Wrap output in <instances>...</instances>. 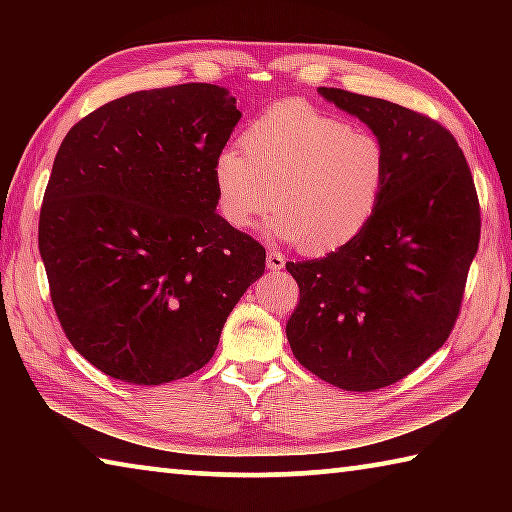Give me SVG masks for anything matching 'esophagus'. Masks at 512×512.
<instances>
[{"mask_svg":"<svg viewBox=\"0 0 512 512\" xmlns=\"http://www.w3.org/2000/svg\"><path fill=\"white\" fill-rule=\"evenodd\" d=\"M266 268H271V271H280V268H284L282 253H277V250H271V253L266 255Z\"/></svg>","mask_w":512,"mask_h":512,"instance_id":"obj_1","label":"esophagus"}]
</instances>
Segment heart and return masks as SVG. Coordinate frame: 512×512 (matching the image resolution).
I'll return each mask as SVG.
<instances>
[{
  "label": "heart",
  "mask_w": 512,
  "mask_h": 512,
  "mask_svg": "<svg viewBox=\"0 0 512 512\" xmlns=\"http://www.w3.org/2000/svg\"><path fill=\"white\" fill-rule=\"evenodd\" d=\"M214 158L216 207L250 230L273 205L271 232L309 255L352 244L375 216L388 183L377 135L305 103H280Z\"/></svg>",
  "instance_id": "heart-1"
}]
</instances>
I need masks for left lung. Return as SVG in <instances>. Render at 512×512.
<instances>
[{
    "label": "left lung",
    "mask_w": 512,
    "mask_h": 512,
    "mask_svg": "<svg viewBox=\"0 0 512 512\" xmlns=\"http://www.w3.org/2000/svg\"><path fill=\"white\" fill-rule=\"evenodd\" d=\"M318 94L379 137L388 183L352 244L287 264L300 287L287 339L316 377L366 393L400 381L447 341L479 248V198L461 146L438 121L348 90Z\"/></svg>",
    "instance_id": "obj_1"
}]
</instances>
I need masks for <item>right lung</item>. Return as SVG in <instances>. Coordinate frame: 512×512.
I'll list each match as a JSON object with an SVG mask.
<instances>
[{"instance_id":"obj_1","label":"right lung","mask_w":512,"mask_h":512,"mask_svg":"<svg viewBox=\"0 0 512 512\" xmlns=\"http://www.w3.org/2000/svg\"><path fill=\"white\" fill-rule=\"evenodd\" d=\"M241 112L212 83L133 92L65 135L38 246L69 343L135 386L201 370L266 250L216 212L214 158Z\"/></svg>"}]
</instances>
